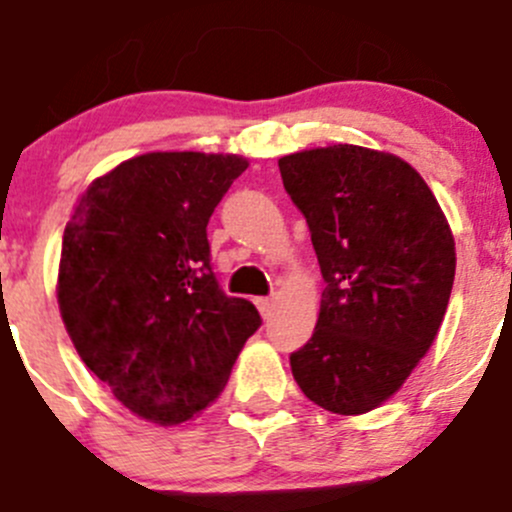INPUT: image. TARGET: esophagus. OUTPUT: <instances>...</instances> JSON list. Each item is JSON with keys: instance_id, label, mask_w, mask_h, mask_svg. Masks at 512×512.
I'll use <instances>...</instances> for the list:
<instances>
[{"instance_id": "1", "label": "esophagus", "mask_w": 512, "mask_h": 512, "mask_svg": "<svg viewBox=\"0 0 512 512\" xmlns=\"http://www.w3.org/2000/svg\"><path fill=\"white\" fill-rule=\"evenodd\" d=\"M257 302V310H260V315L265 317H270L272 315V307H275V300H272V297H260V300H255Z\"/></svg>"}]
</instances>
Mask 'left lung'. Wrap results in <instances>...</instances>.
Listing matches in <instances>:
<instances>
[{
  "label": "left lung",
  "mask_w": 512,
  "mask_h": 512,
  "mask_svg": "<svg viewBox=\"0 0 512 512\" xmlns=\"http://www.w3.org/2000/svg\"><path fill=\"white\" fill-rule=\"evenodd\" d=\"M277 165L325 280L292 375L320 408L367 413L398 393L438 335L455 280L453 232L423 177L395 155L332 145Z\"/></svg>",
  "instance_id": "8db88e82"
}]
</instances>
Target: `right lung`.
<instances>
[{
    "label": "right lung",
    "mask_w": 512,
    "mask_h": 512,
    "mask_svg": "<svg viewBox=\"0 0 512 512\" xmlns=\"http://www.w3.org/2000/svg\"><path fill=\"white\" fill-rule=\"evenodd\" d=\"M237 155L150 152L97 177L64 227L57 300L84 365L140 418L177 425L225 388L262 325L212 270L207 222Z\"/></svg>",
    "instance_id": "obj_1"
}]
</instances>
